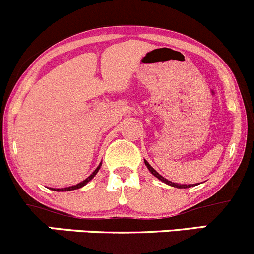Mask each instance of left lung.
<instances>
[{"label": "left lung", "mask_w": 254, "mask_h": 254, "mask_svg": "<svg viewBox=\"0 0 254 254\" xmlns=\"http://www.w3.org/2000/svg\"><path fill=\"white\" fill-rule=\"evenodd\" d=\"M144 164H145V167L148 168V170H149V172L152 173V174L154 175L155 178H158V179H159L160 182L165 183V184L170 185V187L178 188V189H187V188H191V187H195V184H178V183H173V182H170V180L165 179L164 177H162V175H160L159 173L157 172V170H154V169H153V167H152V165H150L149 163H148L147 160H145V159H144Z\"/></svg>", "instance_id": "8db88e82"}]
</instances>
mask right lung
<instances>
[{
  "instance_id": "1",
  "label": "right lung",
  "mask_w": 254,
  "mask_h": 254,
  "mask_svg": "<svg viewBox=\"0 0 254 254\" xmlns=\"http://www.w3.org/2000/svg\"><path fill=\"white\" fill-rule=\"evenodd\" d=\"M101 164H102V163H100V164H99V167H97L96 169L94 170V173H92V174L90 175V177H87L86 179H85V180H82L81 183H79V184H76V185H72V187H67V188H60V189H57V188H50V189H52V190H54V191H70V190H76V189H80V188L85 187V185H86L87 183L90 182V180H92V178H94L95 175L97 174V172H99V170H100V168H101Z\"/></svg>"
}]
</instances>
